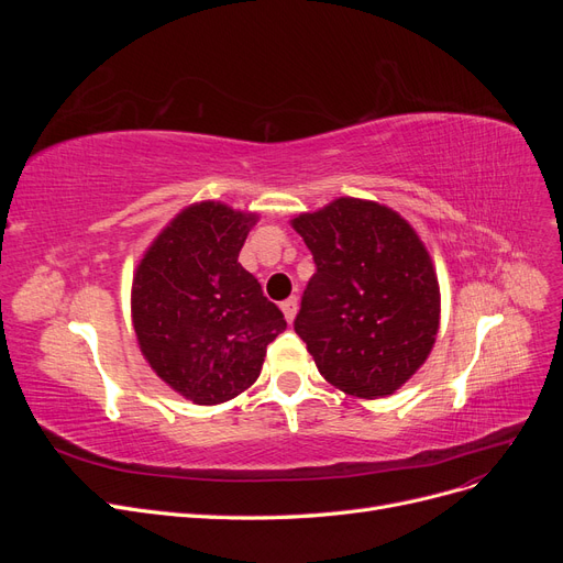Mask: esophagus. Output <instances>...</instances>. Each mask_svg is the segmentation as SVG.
Listing matches in <instances>:
<instances>
[{
    "instance_id": "1",
    "label": "esophagus",
    "mask_w": 563,
    "mask_h": 563,
    "mask_svg": "<svg viewBox=\"0 0 563 563\" xmlns=\"http://www.w3.org/2000/svg\"><path fill=\"white\" fill-rule=\"evenodd\" d=\"M282 312H284L286 321L291 323V321L296 319V312H298V298H296V296H291L288 300H284V302H282Z\"/></svg>"
}]
</instances>
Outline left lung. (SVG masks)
Masks as SVG:
<instances>
[{"mask_svg":"<svg viewBox=\"0 0 563 563\" xmlns=\"http://www.w3.org/2000/svg\"><path fill=\"white\" fill-rule=\"evenodd\" d=\"M317 272L296 333L345 395L380 399L424 364L439 331V282L428 249L383 203L340 197L291 220Z\"/></svg>","mask_w":563,"mask_h":563,"instance_id":"obj_1","label":"left lung"}]
</instances>
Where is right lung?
Wrapping results in <instances>:
<instances>
[{"label":"right lung","instance_id":"obj_1","mask_svg":"<svg viewBox=\"0 0 563 563\" xmlns=\"http://www.w3.org/2000/svg\"><path fill=\"white\" fill-rule=\"evenodd\" d=\"M255 213L199 201L168 223L135 269L131 317L141 352L178 395L223 404L261 376L286 321L236 258Z\"/></svg>","mask_w":563,"mask_h":563}]
</instances>
